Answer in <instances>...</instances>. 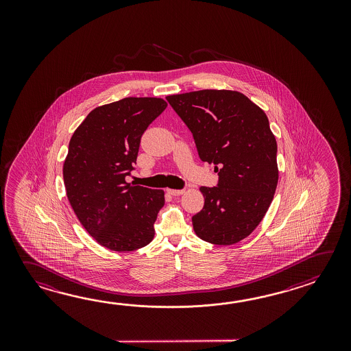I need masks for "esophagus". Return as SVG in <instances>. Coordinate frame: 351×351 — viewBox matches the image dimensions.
Here are the masks:
<instances>
[{"instance_id": "34e87169", "label": "esophagus", "mask_w": 351, "mask_h": 351, "mask_svg": "<svg viewBox=\"0 0 351 351\" xmlns=\"http://www.w3.org/2000/svg\"><path fill=\"white\" fill-rule=\"evenodd\" d=\"M167 192L172 195H180L184 193V189H167Z\"/></svg>"}]
</instances>
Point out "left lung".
<instances>
[{"label":"left lung","instance_id":"obj_1","mask_svg":"<svg viewBox=\"0 0 351 351\" xmlns=\"http://www.w3.org/2000/svg\"><path fill=\"white\" fill-rule=\"evenodd\" d=\"M193 134L202 162L213 163L217 186H201L204 206L192 217L199 239L221 246L250 236L266 215L278 180L277 143L267 115L233 90L167 97Z\"/></svg>","mask_w":351,"mask_h":351}]
</instances>
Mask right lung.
Wrapping results in <instances>:
<instances>
[{
    "instance_id": "obj_1",
    "label": "right lung",
    "mask_w": 351,
    "mask_h": 351,
    "mask_svg": "<svg viewBox=\"0 0 351 351\" xmlns=\"http://www.w3.org/2000/svg\"><path fill=\"white\" fill-rule=\"evenodd\" d=\"M160 97H124L88 114L69 143L62 168L67 199L90 236L112 251L129 252L154 239L165 192L133 186L143 133L165 112Z\"/></svg>"
}]
</instances>
